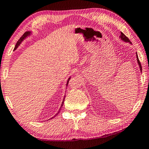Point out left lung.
<instances>
[{"label": "left lung", "mask_w": 149, "mask_h": 149, "mask_svg": "<svg viewBox=\"0 0 149 149\" xmlns=\"http://www.w3.org/2000/svg\"><path fill=\"white\" fill-rule=\"evenodd\" d=\"M121 40H123V41L131 43V42H130V40H129L128 38H127V37L126 36H125V35L124 34V33H122V32H121ZM136 58H137V61H138V65H139L140 71H141V72H142V66H141V64H140V62L139 59H138V56L137 53H136Z\"/></svg>", "instance_id": "8db88e82"}]
</instances>
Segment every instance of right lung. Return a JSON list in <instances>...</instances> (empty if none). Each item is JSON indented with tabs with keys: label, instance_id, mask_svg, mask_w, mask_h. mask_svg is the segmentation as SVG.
<instances>
[{
	"label": "right lung",
	"instance_id": "1",
	"mask_svg": "<svg viewBox=\"0 0 149 149\" xmlns=\"http://www.w3.org/2000/svg\"><path fill=\"white\" fill-rule=\"evenodd\" d=\"M28 34H30V32H25V33H24V34H23V36H22V37H21L19 39V40H18L17 42V43H16V45H15V49H14V50H15V49H17V47H18V46L20 45V43H21V42H22L23 41V40H24V39L25 38H26V37L27 36H28ZM70 79H68V81H69V80H70ZM65 96H64V98H63V102H62L61 106V107H63V103H64V100H65ZM61 108H60V109H59V111H58V112H59V111H60V110H61ZM58 113H57V114H58ZM57 114H56V115H57ZM52 118H53V117H52Z\"/></svg>",
	"mask_w": 149,
	"mask_h": 149
}]
</instances>
